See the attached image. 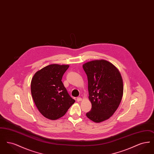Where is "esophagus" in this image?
<instances>
[{
	"label": "esophagus",
	"instance_id": "1",
	"mask_svg": "<svg viewBox=\"0 0 154 154\" xmlns=\"http://www.w3.org/2000/svg\"><path fill=\"white\" fill-rule=\"evenodd\" d=\"M81 100H82V99H81V97H79L77 98V102H80Z\"/></svg>",
	"mask_w": 154,
	"mask_h": 154
}]
</instances>
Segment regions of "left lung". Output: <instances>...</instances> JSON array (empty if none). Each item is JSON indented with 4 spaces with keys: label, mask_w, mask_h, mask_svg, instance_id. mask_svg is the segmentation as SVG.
<instances>
[{
    "label": "left lung",
    "mask_w": 154,
    "mask_h": 154,
    "mask_svg": "<svg viewBox=\"0 0 154 154\" xmlns=\"http://www.w3.org/2000/svg\"><path fill=\"white\" fill-rule=\"evenodd\" d=\"M88 78L89 99L92 104L87 117L99 123L109 119L121 102L124 85L121 73L110 62L89 61L82 65Z\"/></svg>",
    "instance_id": "left-lung-1"
}]
</instances>
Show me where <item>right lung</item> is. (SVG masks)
Returning a JSON list of instances; mask_svg holds the SVG:
<instances>
[{
  "mask_svg": "<svg viewBox=\"0 0 154 154\" xmlns=\"http://www.w3.org/2000/svg\"><path fill=\"white\" fill-rule=\"evenodd\" d=\"M69 67L68 65H50L37 71L32 79V96L37 109L44 117L58 119L75 102L62 81Z\"/></svg>",
  "mask_w": 154,
  "mask_h": 154,
  "instance_id": "right-lung-1",
  "label": "right lung"
}]
</instances>
